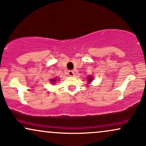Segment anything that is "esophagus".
I'll return each mask as SVG.
<instances>
[{"mask_svg":"<svg viewBox=\"0 0 146 146\" xmlns=\"http://www.w3.org/2000/svg\"><path fill=\"white\" fill-rule=\"evenodd\" d=\"M68 75H69V76H71V77L74 76V75H75L74 71H69L68 72Z\"/></svg>","mask_w":146,"mask_h":146,"instance_id":"1","label":"esophagus"}]
</instances>
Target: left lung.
<instances>
[{
  "instance_id": "8db88e82",
  "label": "left lung",
  "mask_w": 146,
  "mask_h": 146,
  "mask_svg": "<svg viewBox=\"0 0 146 146\" xmlns=\"http://www.w3.org/2000/svg\"><path fill=\"white\" fill-rule=\"evenodd\" d=\"M87 79H88V82H91L92 80H93V77L92 76H88V78H87Z\"/></svg>"
}]
</instances>
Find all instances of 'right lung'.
Wrapping results in <instances>:
<instances>
[{
  "label": "right lung",
  "mask_w": 146,
  "mask_h": 146,
  "mask_svg": "<svg viewBox=\"0 0 146 146\" xmlns=\"http://www.w3.org/2000/svg\"><path fill=\"white\" fill-rule=\"evenodd\" d=\"M56 81H57V78H53V79H51V82L53 83V84L56 82Z\"/></svg>",
  "instance_id": "obj_1"
}]
</instances>
